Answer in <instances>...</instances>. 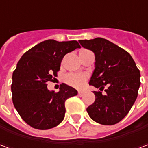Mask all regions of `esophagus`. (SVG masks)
Instances as JSON below:
<instances>
[{
    "mask_svg": "<svg viewBox=\"0 0 148 148\" xmlns=\"http://www.w3.org/2000/svg\"><path fill=\"white\" fill-rule=\"evenodd\" d=\"M78 95H79V97H82L84 95V92H82V91H79V92H78Z\"/></svg>",
    "mask_w": 148,
    "mask_h": 148,
    "instance_id": "esophagus-1",
    "label": "esophagus"
}]
</instances>
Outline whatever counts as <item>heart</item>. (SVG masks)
<instances>
[{
    "mask_svg": "<svg viewBox=\"0 0 148 148\" xmlns=\"http://www.w3.org/2000/svg\"><path fill=\"white\" fill-rule=\"evenodd\" d=\"M66 81L71 86L77 88H81L86 82V77L81 74H70L66 77Z\"/></svg>",
    "mask_w": 148,
    "mask_h": 148,
    "instance_id": "heart-1",
    "label": "heart"
}]
</instances>
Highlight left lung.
Returning <instances> with one entry per match:
<instances>
[{"instance_id": "8db88e82", "label": "left lung", "mask_w": 148, "mask_h": 148, "mask_svg": "<svg viewBox=\"0 0 148 148\" xmlns=\"http://www.w3.org/2000/svg\"><path fill=\"white\" fill-rule=\"evenodd\" d=\"M80 44L95 55L90 86L104 89L93 91L95 101L86 109L97 123L112 125L124 119L136 101L140 86V72L130 54L103 38L81 39Z\"/></svg>"}]
</instances>
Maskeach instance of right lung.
<instances>
[{
    "label": "right lung",
    "instance_id": "add662e5",
    "mask_svg": "<svg viewBox=\"0 0 148 148\" xmlns=\"http://www.w3.org/2000/svg\"><path fill=\"white\" fill-rule=\"evenodd\" d=\"M81 48L76 40L58 42L48 39L25 52L12 74V102L21 118L31 127L47 130L63 121L65 101L77 91L65 83L59 91H50L48 81L57 76L62 58Z\"/></svg>",
    "mask_w": 148,
    "mask_h": 148
}]
</instances>
